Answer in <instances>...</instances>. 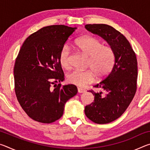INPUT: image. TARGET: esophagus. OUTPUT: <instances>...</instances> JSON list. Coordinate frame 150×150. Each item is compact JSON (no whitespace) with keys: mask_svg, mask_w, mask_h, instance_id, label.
Returning a JSON list of instances; mask_svg holds the SVG:
<instances>
[{"mask_svg":"<svg viewBox=\"0 0 150 150\" xmlns=\"http://www.w3.org/2000/svg\"><path fill=\"white\" fill-rule=\"evenodd\" d=\"M77 90H78V92L79 93H83L86 91L85 89H83V88H78Z\"/></svg>","mask_w":150,"mask_h":150,"instance_id":"obj_1","label":"esophagus"}]
</instances>
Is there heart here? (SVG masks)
Returning <instances> with one entry per match:
<instances>
[{"label": "heart", "instance_id": "b5f03b06", "mask_svg": "<svg viewBox=\"0 0 150 150\" xmlns=\"http://www.w3.org/2000/svg\"><path fill=\"white\" fill-rule=\"evenodd\" d=\"M75 45L89 57L88 66L91 69H75L67 76V81L78 87H85L93 83L96 79H103L110 74L116 63V54L112 48L105 44L95 37L85 35L77 38ZM71 48L64 45L59 54V61L63 67H70Z\"/></svg>", "mask_w": 150, "mask_h": 150}]
</instances>
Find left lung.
Segmentation results:
<instances>
[{"instance_id": "obj_1", "label": "left lung", "mask_w": 150, "mask_h": 150, "mask_svg": "<svg viewBox=\"0 0 150 150\" xmlns=\"http://www.w3.org/2000/svg\"><path fill=\"white\" fill-rule=\"evenodd\" d=\"M85 28L108 42L116 54V63L107 77L94 87L99 92L88 91L94 102L85 108L87 117L93 122L108 124L118 118L130 105L135 95L138 62L130 42L120 32L107 24H87Z\"/></svg>"}]
</instances>
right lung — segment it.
I'll list each match as a JSON object with an SVG mask.
<instances>
[{
    "instance_id": "add662e5",
    "label": "right lung",
    "mask_w": 150,
    "mask_h": 150,
    "mask_svg": "<svg viewBox=\"0 0 150 150\" xmlns=\"http://www.w3.org/2000/svg\"><path fill=\"white\" fill-rule=\"evenodd\" d=\"M77 28L52 25L27 38L14 67V90L27 115L50 124L62 117L65 104L77 93L75 85H57L64 80L59 54Z\"/></svg>"
}]
</instances>
